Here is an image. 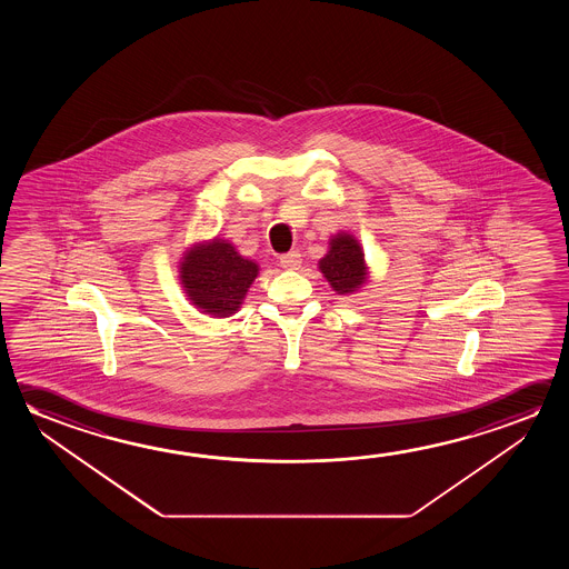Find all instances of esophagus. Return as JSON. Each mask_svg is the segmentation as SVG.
Here are the masks:
<instances>
[{
    "label": "esophagus",
    "mask_w": 569,
    "mask_h": 569,
    "mask_svg": "<svg viewBox=\"0 0 569 569\" xmlns=\"http://www.w3.org/2000/svg\"><path fill=\"white\" fill-rule=\"evenodd\" d=\"M280 266L286 268V270H298L299 266H301V253L296 252V250L283 253L280 258Z\"/></svg>",
    "instance_id": "obj_1"
}]
</instances>
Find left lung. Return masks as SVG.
Masks as SVG:
<instances>
[{
  "label": "left lung",
  "instance_id": "1",
  "mask_svg": "<svg viewBox=\"0 0 569 569\" xmlns=\"http://www.w3.org/2000/svg\"><path fill=\"white\" fill-rule=\"evenodd\" d=\"M319 271L339 296H349L369 281L363 248L353 233L337 232L329 240V250L319 260Z\"/></svg>",
  "mask_w": 569,
  "mask_h": 569
}]
</instances>
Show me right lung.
Wrapping results in <instances>:
<instances>
[{
    "mask_svg": "<svg viewBox=\"0 0 569 569\" xmlns=\"http://www.w3.org/2000/svg\"><path fill=\"white\" fill-rule=\"evenodd\" d=\"M258 273L260 266L222 238L192 243L178 266L188 301L210 317L233 316Z\"/></svg>",
    "mask_w": 569,
    "mask_h": 569,
    "instance_id": "right-lung-1",
    "label": "right lung"
}]
</instances>
